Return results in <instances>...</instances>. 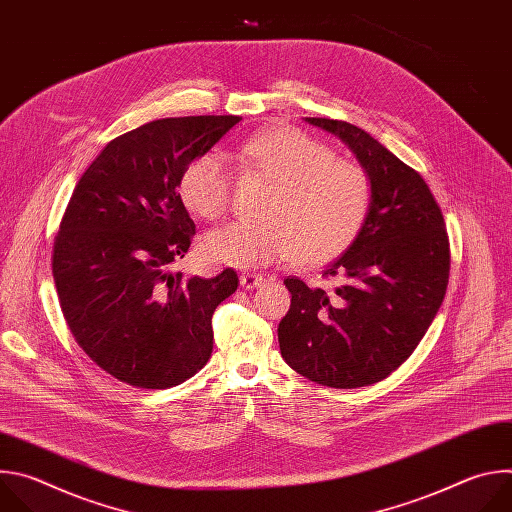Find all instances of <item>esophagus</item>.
Segmentation results:
<instances>
[{
  "instance_id": "obj_1",
  "label": "esophagus",
  "mask_w": 512,
  "mask_h": 512,
  "mask_svg": "<svg viewBox=\"0 0 512 512\" xmlns=\"http://www.w3.org/2000/svg\"><path fill=\"white\" fill-rule=\"evenodd\" d=\"M265 283V277L259 273H243L241 275V287L243 289H255Z\"/></svg>"
}]
</instances>
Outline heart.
I'll use <instances>...</instances> for the list:
<instances>
[{
    "mask_svg": "<svg viewBox=\"0 0 512 512\" xmlns=\"http://www.w3.org/2000/svg\"><path fill=\"white\" fill-rule=\"evenodd\" d=\"M237 158L265 176L271 188L257 221L231 223L202 237L206 261L249 269L294 257L298 265H324L340 257L369 221V174L300 129L257 131L239 145ZM231 192L229 166L212 152L190 160L178 182L180 200L204 221L229 210Z\"/></svg>",
    "mask_w": 512,
    "mask_h": 512,
    "instance_id": "heart-1",
    "label": "heart"
}]
</instances>
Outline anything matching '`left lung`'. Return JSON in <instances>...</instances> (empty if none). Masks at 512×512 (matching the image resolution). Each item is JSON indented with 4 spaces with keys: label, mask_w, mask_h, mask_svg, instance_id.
Masks as SVG:
<instances>
[{
    "label": "left lung",
    "mask_w": 512,
    "mask_h": 512,
    "mask_svg": "<svg viewBox=\"0 0 512 512\" xmlns=\"http://www.w3.org/2000/svg\"><path fill=\"white\" fill-rule=\"evenodd\" d=\"M338 135L373 184V208L358 239L322 277L334 294L287 277L291 306L279 322L281 356L302 377L334 389L369 387L411 356L440 310L450 279V239L440 204L419 172L367 131L306 117Z\"/></svg>",
    "instance_id": "8db88e82"
}]
</instances>
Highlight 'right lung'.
<instances>
[{
    "label": "right lung",
    "mask_w": 512,
    "mask_h": 512,
    "mask_svg": "<svg viewBox=\"0 0 512 512\" xmlns=\"http://www.w3.org/2000/svg\"><path fill=\"white\" fill-rule=\"evenodd\" d=\"M241 117L198 115L145 123L109 141L77 182L52 247L64 320L105 373L137 389L194 377L212 352V314L239 285L172 273L196 235L178 194L190 160Z\"/></svg>",
    "instance_id": "1"
}]
</instances>
